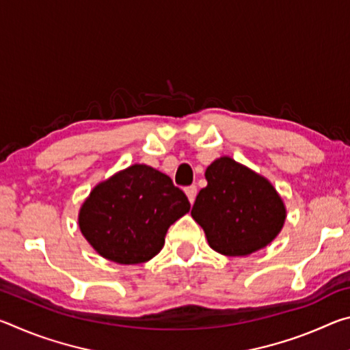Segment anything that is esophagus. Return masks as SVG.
<instances>
[{"label": "esophagus", "instance_id": "obj_1", "mask_svg": "<svg viewBox=\"0 0 350 350\" xmlns=\"http://www.w3.org/2000/svg\"><path fill=\"white\" fill-rule=\"evenodd\" d=\"M185 194L189 200V204L194 202V199H196V194H198V187L196 185H191V187H187L185 188Z\"/></svg>", "mask_w": 350, "mask_h": 350}]
</instances>
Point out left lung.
Here are the masks:
<instances>
[{
    "instance_id": "left-lung-1",
    "label": "left lung",
    "mask_w": 350,
    "mask_h": 350,
    "mask_svg": "<svg viewBox=\"0 0 350 350\" xmlns=\"http://www.w3.org/2000/svg\"><path fill=\"white\" fill-rule=\"evenodd\" d=\"M205 179L191 216L213 250L248 256L280 234L287 210L269 179L228 156L211 162Z\"/></svg>"
}]
</instances>
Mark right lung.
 Masks as SVG:
<instances>
[{
    "instance_id": "add662e5",
    "label": "right lung",
    "mask_w": 350,
    "mask_h": 350,
    "mask_svg": "<svg viewBox=\"0 0 350 350\" xmlns=\"http://www.w3.org/2000/svg\"><path fill=\"white\" fill-rule=\"evenodd\" d=\"M188 211L187 196L167 174L134 163L92 188L79 227L100 256L133 265L156 256L170 225Z\"/></svg>"
}]
</instances>
